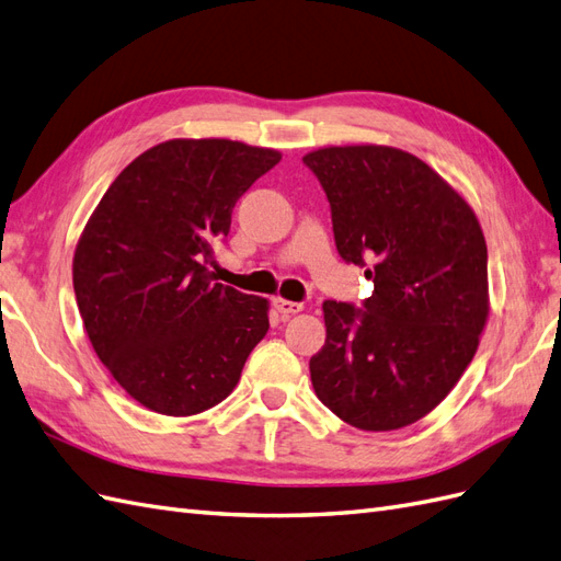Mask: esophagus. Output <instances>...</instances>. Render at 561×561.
<instances>
[{
	"mask_svg": "<svg viewBox=\"0 0 561 561\" xmlns=\"http://www.w3.org/2000/svg\"><path fill=\"white\" fill-rule=\"evenodd\" d=\"M272 306H275L277 312H282V314H296V312L304 310V304H294V300H286V298H279V296L272 300Z\"/></svg>",
	"mask_w": 561,
	"mask_h": 561,
	"instance_id": "34e87169",
	"label": "esophagus"
}]
</instances>
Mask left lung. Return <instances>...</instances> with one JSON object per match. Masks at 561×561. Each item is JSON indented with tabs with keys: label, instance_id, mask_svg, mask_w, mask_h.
<instances>
[{
	"label": "left lung",
	"instance_id": "1",
	"mask_svg": "<svg viewBox=\"0 0 561 561\" xmlns=\"http://www.w3.org/2000/svg\"><path fill=\"white\" fill-rule=\"evenodd\" d=\"M332 206L343 261L371 265L365 310L324 300L312 389L363 431L420 422L465 375L491 310L477 213L417 156L381 144L304 156Z\"/></svg>",
	"mask_w": 561,
	"mask_h": 561
}]
</instances>
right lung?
<instances>
[{
	"mask_svg": "<svg viewBox=\"0 0 561 561\" xmlns=\"http://www.w3.org/2000/svg\"><path fill=\"white\" fill-rule=\"evenodd\" d=\"M282 153L232 139H168L137 156L90 215L73 289L99 360L139 405L192 417L234 391L270 329V300L213 282L232 208Z\"/></svg>",
	"mask_w": 561,
	"mask_h": 561,
	"instance_id": "obj_1",
	"label": "right lung"
}]
</instances>
